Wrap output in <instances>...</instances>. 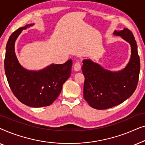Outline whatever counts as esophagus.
<instances>
[{
    "label": "esophagus",
    "instance_id": "esophagus-1",
    "mask_svg": "<svg viewBox=\"0 0 145 145\" xmlns=\"http://www.w3.org/2000/svg\"><path fill=\"white\" fill-rule=\"evenodd\" d=\"M81 69V64L79 62H76L74 65V70L75 71H79Z\"/></svg>",
    "mask_w": 145,
    "mask_h": 145
}]
</instances>
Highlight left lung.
Segmentation results:
<instances>
[{
	"label": "left lung",
	"instance_id": "left-lung-1",
	"mask_svg": "<svg viewBox=\"0 0 145 145\" xmlns=\"http://www.w3.org/2000/svg\"><path fill=\"white\" fill-rule=\"evenodd\" d=\"M114 35L121 37L131 45V57L122 70L111 71L90 59L82 61L84 76V98L97 110H106L121 104L135 90L140 72V59L137 45L131 31L127 28L114 31Z\"/></svg>",
	"mask_w": 145,
	"mask_h": 145
}]
</instances>
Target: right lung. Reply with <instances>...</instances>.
Segmentation results:
<instances>
[{
  "label": "right lung",
  "instance_id": "obj_1",
  "mask_svg": "<svg viewBox=\"0 0 145 145\" xmlns=\"http://www.w3.org/2000/svg\"><path fill=\"white\" fill-rule=\"evenodd\" d=\"M34 25L20 27L12 33L6 46L5 71L12 92L20 102L32 108L48 106L57 98L63 85L71 74L72 61L64 64H51L39 71L24 68L15 53V42L23 29Z\"/></svg>",
  "mask_w": 145,
  "mask_h": 145
}]
</instances>
